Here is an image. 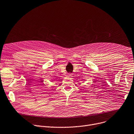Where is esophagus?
I'll list each match as a JSON object with an SVG mask.
<instances>
[{
  "mask_svg": "<svg viewBox=\"0 0 134 134\" xmlns=\"http://www.w3.org/2000/svg\"><path fill=\"white\" fill-rule=\"evenodd\" d=\"M68 76L69 77H72V74H68Z\"/></svg>",
  "mask_w": 134,
  "mask_h": 134,
  "instance_id": "esophagus-1",
  "label": "esophagus"
}]
</instances>
